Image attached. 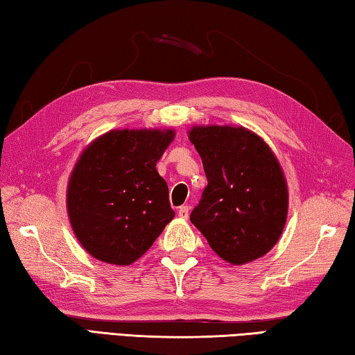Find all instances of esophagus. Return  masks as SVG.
<instances>
[{
	"mask_svg": "<svg viewBox=\"0 0 355 355\" xmlns=\"http://www.w3.org/2000/svg\"><path fill=\"white\" fill-rule=\"evenodd\" d=\"M178 215H179L180 218H182V219H187V218H189V215H190V207H189V205H182V207H179Z\"/></svg>",
	"mask_w": 355,
	"mask_h": 355,
	"instance_id": "obj_1",
	"label": "esophagus"
}]
</instances>
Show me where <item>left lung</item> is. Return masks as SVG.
<instances>
[{"mask_svg":"<svg viewBox=\"0 0 355 355\" xmlns=\"http://www.w3.org/2000/svg\"><path fill=\"white\" fill-rule=\"evenodd\" d=\"M189 137L209 182L190 220L227 263L266 255L287 218L286 179L272 150L243 126H195Z\"/></svg>","mask_w":355,"mask_h":355,"instance_id":"obj_1","label":"left lung"}]
</instances>
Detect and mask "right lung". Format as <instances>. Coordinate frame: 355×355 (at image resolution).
<instances>
[{"label":"right lung","mask_w":355,"mask_h":355,"mask_svg":"<svg viewBox=\"0 0 355 355\" xmlns=\"http://www.w3.org/2000/svg\"><path fill=\"white\" fill-rule=\"evenodd\" d=\"M175 131L116 130L80 156L68 185V213L94 258L126 266L150 249L175 216L156 170Z\"/></svg>","instance_id":"add662e5"}]
</instances>
